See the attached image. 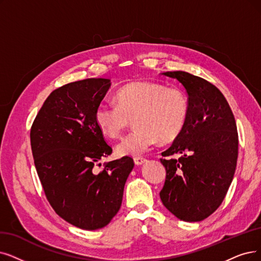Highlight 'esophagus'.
Masks as SVG:
<instances>
[{"label": "esophagus", "mask_w": 261, "mask_h": 261, "mask_svg": "<svg viewBox=\"0 0 261 261\" xmlns=\"http://www.w3.org/2000/svg\"><path fill=\"white\" fill-rule=\"evenodd\" d=\"M134 162H135V164H136V165H142L143 163L147 162V159H144V158H135Z\"/></svg>", "instance_id": "obj_1"}]
</instances>
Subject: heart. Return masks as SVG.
I'll list each match as a JSON object with an SVG mask.
<instances>
[{
    "mask_svg": "<svg viewBox=\"0 0 261 261\" xmlns=\"http://www.w3.org/2000/svg\"><path fill=\"white\" fill-rule=\"evenodd\" d=\"M114 102L116 105L100 103L94 120L102 135L118 138L134 119L136 128L117 145L120 155H140L160 139L174 140L189 119L190 103L185 92L159 82H132L116 93Z\"/></svg>",
    "mask_w": 261,
    "mask_h": 261,
    "instance_id": "heart-1",
    "label": "heart"
}]
</instances>
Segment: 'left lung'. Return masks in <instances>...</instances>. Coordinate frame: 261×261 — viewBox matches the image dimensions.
<instances>
[{
  "label": "left lung",
  "mask_w": 261,
  "mask_h": 261,
  "mask_svg": "<svg viewBox=\"0 0 261 261\" xmlns=\"http://www.w3.org/2000/svg\"><path fill=\"white\" fill-rule=\"evenodd\" d=\"M184 87L190 112L171 147L162 153L166 180L163 204L185 222H200L216 211L237 167L239 137L233 113L215 86L185 71H166ZM180 153L179 159L172 155Z\"/></svg>",
  "instance_id": "8db88e82"
}]
</instances>
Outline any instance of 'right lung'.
<instances>
[{"instance_id":"add662e5","label":"right lung","mask_w":261,"mask_h":261,"mask_svg":"<svg viewBox=\"0 0 261 261\" xmlns=\"http://www.w3.org/2000/svg\"><path fill=\"white\" fill-rule=\"evenodd\" d=\"M109 87V79L90 78L52 91L30 133L47 200L60 217L86 230L105 227L118 213L135 165L124 156L95 168L112 153L94 120Z\"/></svg>"}]
</instances>
